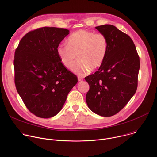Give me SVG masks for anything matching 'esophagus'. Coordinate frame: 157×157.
<instances>
[{
    "mask_svg": "<svg viewBox=\"0 0 157 157\" xmlns=\"http://www.w3.org/2000/svg\"><path fill=\"white\" fill-rule=\"evenodd\" d=\"M78 81H81L83 80V78L81 77H78Z\"/></svg>",
    "mask_w": 157,
    "mask_h": 157,
    "instance_id": "34e87169",
    "label": "esophagus"
}]
</instances>
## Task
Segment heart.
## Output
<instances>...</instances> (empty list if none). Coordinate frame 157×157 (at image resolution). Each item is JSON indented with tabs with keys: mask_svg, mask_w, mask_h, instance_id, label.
I'll use <instances>...</instances> for the list:
<instances>
[{
	"mask_svg": "<svg viewBox=\"0 0 157 157\" xmlns=\"http://www.w3.org/2000/svg\"><path fill=\"white\" fill-rule=\"evenodd\" d=\"M108 48L107 40L102 33L79 30L68 38V44L59 43L57 54L62 64L69 68L77 55L78 61L71 68L78 75H84L99 68L103 63Z\"/></svg>",
	"mask_w": 157,
	"mask_h": 157,
	"instance_id": "b5f03b06",
	"label": "heart"
}]
</instances>
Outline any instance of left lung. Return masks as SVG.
I'll use <instances>...</instances> for the list:
<instances>
[{"mask_svg": "<svg viewBox=\"0 0 157 157\" xmlns=\"http://www.w3.org/2000/svg\"><path fill=\"white\" fill-rule=\"evenodd\" d=\"M96 29L106 37L108 48L98 71L85 78L89 85L86 101L93 113L110 117L119 113L135 94L140 60L128 35L112 25Z\"/></svg>", "mask_w": 157, "mask_h": 157, "instance_id": "left-lung-1", "label": "left lung"}]
</instances>
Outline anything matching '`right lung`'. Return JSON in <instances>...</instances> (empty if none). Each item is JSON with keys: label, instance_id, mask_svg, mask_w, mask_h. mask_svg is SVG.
<instances>
[{"label": "right lung", "instance_id": "1", "mask_svg": "<svg viewBox=\"0 0 157 157\" xmlns=\"http://www.w3.org/2000/svg\"><path fill=\"white\" fill-rule=\"evenodd\" d=\"M67 29L42 27L27 33L15 52V84L27 109L37 117L47 119L61 110L71 89L78 82L57 54Z\"/></svg>", "mask_w": 157, "mask_h": 157}]
</instances>
